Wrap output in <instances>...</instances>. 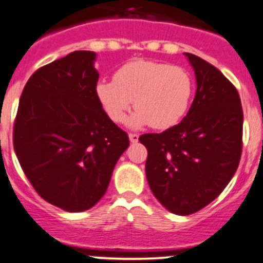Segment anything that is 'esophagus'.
Returning a JSON list of instances; mask_svg holds the SVG:
<instances>
[{
  "instance_id": "34e87169",
  "label": "esophagus",
  "mask_w": 263,
  "mask_h": 263,
  "mask_svg": "<svg viewBox=\"0 0 263 263\" xmlns=\"http://www.w3.org/2000/svg\"><path fill=\"white\" fill-rule=\"evenodd\" d=\"M129 141L131 143H137L139 141V134H134V132L129 134Z\"/></svg>"
}]
</instances>
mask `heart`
I'll return each mask as SVG.
<instances>
[{
	"mask_svg": "<svg viewBox=\"0 0 263 263\" xmlns=\"http://www.w3.org/2000/svg\"><path fill=\"white\" fill-rule=\"evenodd\" d=\"M192 93V76L185 68L153 61L126 63L115 72L114 80H101L96 87L98 101L112 122L123 123L135 101L137 111L129 124H149L156 129L179 123Z\"/></svg>",
	"mask_w": 263,
	"mask_h": 263,
	"instance_id": "b5f03b06",
	"label": "heart"
}]
</instances>
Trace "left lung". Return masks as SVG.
<instances>
[{
  "mask_svg": "<svg viewBox=\"0 0 263 263\" xmlns=\"http://www.w3.org/2000/svg\"><path fill=\"white\" fill-rule=\"evenodd\" d=\"M197 90L187 117L162 134H144L146 179L174 214L190 215L218 197L239 167L242 107L235 85L209 62L185 53Z\"/></svg>",
  "mask_w": 263,
  "mask_h": 263,
  "instance_id": "1",
  "label": "left lung"
}]
</instances>
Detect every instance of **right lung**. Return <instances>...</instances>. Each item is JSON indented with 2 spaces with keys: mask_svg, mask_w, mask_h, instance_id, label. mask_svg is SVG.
I'll list each match as a JSON object with an SVG mask.
<instances>
[{
  "mask_svg": "<svg viewBox=\"0 0 263 263\" xmlns=\"http://www.w3.org/2000/svg\"><path fill=\"white\" fill-rule=\"evenodd\" d=\"M95 58L76 50L35 71L14 122L22 170L40 197L66 212H84L101 200L129 145L98 101Z\"/></svg>",
  "mask_w": 263,
  "mask_h": 263,
  "instance_id": "1",
  "label": "right lung"
}]
</instances>
